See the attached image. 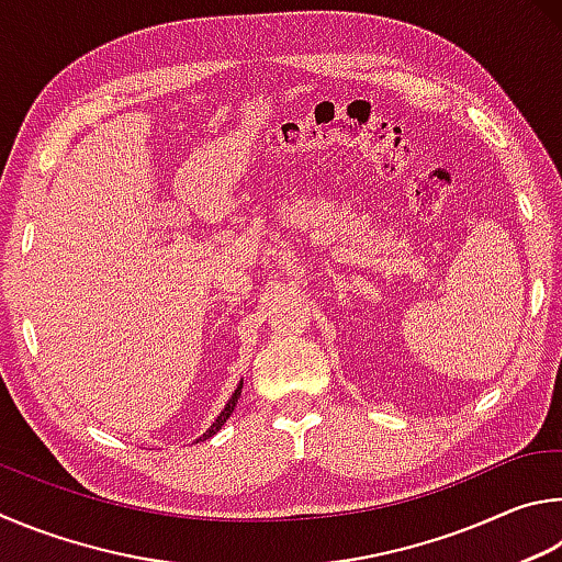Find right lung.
Masks as SVG:
<instances>
[{
	"instance_id": "obj_1",
	"label": "right lung",
	"mask_w": 562,
	"mask_h": 562,
	"mask_svg": "<svg viewBox=\"0 0 562 562\" xmlns=\"http://www.w3.org/2000/svg\"><path fill=\"white\" fill-rule=\"evenodd\" d=\"M239 397H241V385L234 390V395H232V400H229V402H226V407L222 409V415L214 419V425L210 427V431H204V435H202L200 439H196V441H204V439H210L212 435H216V431H220V429L224 427V422H226V419H229V415H232V412H234V407H236V402H239Z\"/></svg>"
}]
</instances>
